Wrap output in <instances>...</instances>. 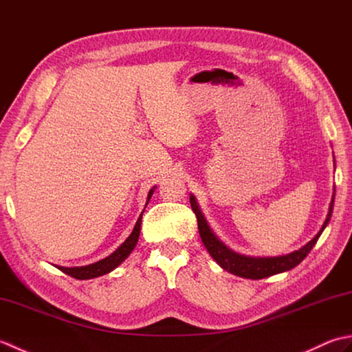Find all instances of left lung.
<instances>
[{
  "mask_svg": "<svg viewBox=\"0 0 352 352\" xmlns=\"http://www.w3.org/2000/svg\"><path fill=\"white\" fill-rule=\"evenodd\" d=\"M334 169H336V160H334ZM334 195H336V188H333V197H331L330 207H328L325 222L318 231V234L313 237L309 243H305L302 248L290 254H286V256H278V257H251V256H243V254H239L233 250H230L228 246L223 242H221L218 236L213 233V230L210 228V226H208L203 212H201L197 198L193 197L192 193H190V206H192L193 213L197 214L201 241H203L208 254L213 257L216 263H218L222 269H226L227 272L242 276V278L260 280L275 274L290 271V269H294L295 266L300 265L301 261L307 257V254L313 250V246H315L318 239L320 237V234H322V231L325 230L328 222L331 219Z\"/></svg>",
  "mask_w": 352,
  "mask_h": 352,
  "instance_id": "left-lung-1",
  "label": "left lung"
}]
</instances>
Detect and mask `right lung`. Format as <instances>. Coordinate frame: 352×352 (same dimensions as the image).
Wrapping results in <instances>:
<instances>
[{
  "label": "right lung",
  "mask_w": 352,
  "mask_h": 352,
  "mask_svg": "<svg viewBox=\"0 0 352 352\" xmlns=\"http://www.w3.org/2000/svg\"><path fill=\"white\" fill-rule=\"evenodd\" d=\"M155 190V186L154 188L149 189L148 192V197H146V203H145V207L148 206L149 199H151L153 193ZM145 212V208H144ZM144 212L140 213V216L136 221V226H134L131 234L125 239V242L118 246L116 251H113L110 254L109 257L102 258L100 261H95V263L92 265H86V266H74V267H65V266H57V269H60L62 272L68 274L71 276H74V278L77 280H91V278H96V276H101V275H106L109 272L113 271V269H116L119 265L122 263V261L130 256L131 251L136 248L138 245V241H139V234H140V226H142V214H144Z\"/></svg>",
  "instance_id": "right-lung-1"
}]
</instances>
